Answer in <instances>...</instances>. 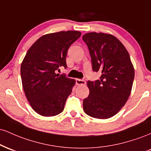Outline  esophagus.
<instances>
[{"label":"esophagus","mask_w":151,"mask_h":151,"mask_svg":"<svg viewBox=\"0 0 151 151\" xmlns=\"http://www.w3.org/2000/svg\"><path fill=\"white\" fill-rule=\"evenodd\" d=\"M76 84H77V85H85L86 81L84 79H76Z\"/></svg>","instance_id":"obj_1"}]
</instances>
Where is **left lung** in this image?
<instances>
[{"label": "left lung", "instance_id": "left-lung-1", "mask_svg": "<svg viewBox=\"0 0 151 151\" xmlns=\"http://www.w3.org/2000/svg\"><path fill=\"white\" fill-rule=\"evenodd\" d=\"M89 50L93 72L100 79L87 81L88 97L83 109L89 116L106 119L114 116L127 101L134 79L130 55L120 40L110 34L89 32L82 36Z\"/></svg>", "mask_w": 151, "mask_h": 151}]
</instances>
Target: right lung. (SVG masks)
Listing matches in <instances>:
<instances>
[{"mask_svg": "<svg viewBox=\"0 0 151 151\" xmlns=\"http://www.w3.org/2000/svg\"><path fill=\"white\" fill-rule=\"evenodd\" d=\"M81 35L72 30L45 35L26 53L20 67L22 87L31 107L40 115L54 116L64 110L75 80L55 71L67 67L69 47Z\"/></svg>", "mask_w": 151, "mask_h": 151, "instance_id": "obj_1", "label": "right lung"}]
</instances>
